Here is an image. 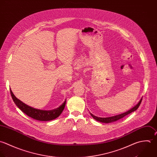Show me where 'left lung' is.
<instances>
[{
	"label": "left lung",
	"instance_id": "obj_1",
	"mask_svg": "<svg viewBox=\"0 0 157 157\" xmlns=\"http://www.w3.org/2000/svg\"><path fill=\"white\" fill-rule=\"evenodd\" d=\"M141 101H142V99L140 101V102H138V104L135 105L134 107H133L132 108H131L130 110L124 113H122V114H118V115H116V116H111V117H98V116H96L94 115H93V114H91V116L96 121H99V122H103V123H110V122H114V121H116L122 117H124V116L128 115V114L136 111L138 107L140 106V105L141 103Z\"/></svg>",
	"mask_w": 157,
	"mask_h": 157
}]
</instances>
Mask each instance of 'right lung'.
Wrapping results in <instances>:
<instances>
[{
    "label": "right lung",
    "instance_id": "obj_1",
    "mask_svg": "<svg viewBox=\"0 0 157 157\" xmlns=\"http://www.w3.org/2000/svg\"><path fill=\"white\" fill-rule=\"evenodd\" d=\"M10 90L12 99L16 106L27 116L38 121H48L56 119L61 114L66 105V99L58 108H56L52 110H43L34 108L30 106L24 104L19 99H18L14 95L11 89Z\"/></svg>",
    "mask_w": 157,
    "mask_h": 157
}]
</instances>
